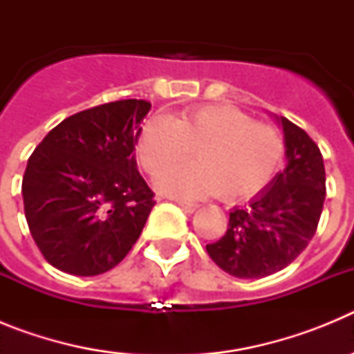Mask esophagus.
Masks as SVG:
<instances>
[{
    "label": "esophagus",
    "mask_w": 354,
    "mask_h": 354,
    "mask_svg": "<svg viewBox=\"0 0 354 354\" xmlns=\"http://www.w3.org/2000/svg\"><path fill=\"white\" fill-rule=\"evenodd\" d=\"M177 204H179L180 207H183L184 211H186V212H195L196 209L200 207L198 204H193V202H184V200H179V202H177Z\"/></svg>",
    "instance_id": "34e87169"
}]
</instances>
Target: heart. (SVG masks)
Listing matches in <instances>:
<instances>
[{
  "instance_id": "1",
  "label": "heart",
  "mask_w": 354,
  "mask_h": 354,
  "mask_svg": "<svg viewBox=\"0 0 354 354\" xmlns=\"http://www.w3.org/2000/svg\"><path fill=\"white\" fill-rule=\"evenodd\" d=\"M195 150L198 161L180 165L156 183L165 195L205 198L221 195L241 202L270 186L283 159V140L274 127L253 122L228 104H209L171 117H152L136 140L143 170L159 175Z\"/></svg>"
}]
</instances>
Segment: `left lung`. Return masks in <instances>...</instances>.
Instances as JSON below:
<instances>
[{
	"instance_id": "obj_1",
	"label": "left lung",
	"mask_w": 354,
	"mask_h": 354,
	"mask_svg": "<svg viewBox=\"0 0 354 354\" xmlns=\"http://www.w3.org/2000/svg\"><path fill=\"white\" fill-rule=\"evenodd\" d=\"M287 165L245 207H234L225 236L205 246L225 273L262 278L282 271L314 237L326 196V174L314 140L286 117Z\"/></svg>"
}]
</instances>
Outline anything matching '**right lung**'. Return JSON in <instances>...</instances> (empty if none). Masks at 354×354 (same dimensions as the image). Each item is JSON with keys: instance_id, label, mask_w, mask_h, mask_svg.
<instances>
[{"instance_id": "add662e5", "label": "right lung", "mask_w": 354, "mask_h": 354, "mask_svg": "<svg viewBox=\"0 0 354 354\" xmlns=\"http://www.w3.org/2000/svg\"><path fill=\"white\" fill-rule=\"evenodd\" d=\"M149 111L143 99L84 109L49 131L28 159L24 214L56 270L106 273L138 241L156 204L134 158Z\"/></svg>"}]
</instances>
